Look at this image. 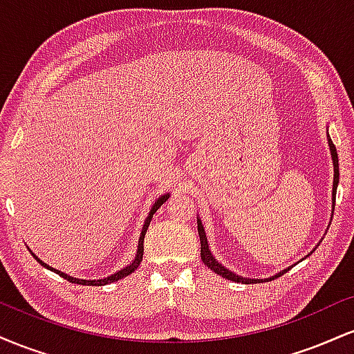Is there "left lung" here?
I'll use <instances>...</instances> for the list:
<instances>
[{
    "mask_svg": "<svg viewBox=\"0 0 354 354\" xmlns=\"http://www.w3.org/2000/svg\"><path fill=\"white\" fill-rule=\"evenodd\" d=\"M326 140H328V146H330V151H331V160H333V169H335V176H333V211H335V200H336V188H338V183H339V166H338V153H336V148L335 145H333L331 138H330V133H326ZM198 221V234H200V241H201V259L203 263H205L206 266L209 268V270H213L214 273L223 276V278L230 279V281H234V283H243V284H254V283H263V281H271V279L278 278V276H281L286 273L290 268H286V270H281L279 273H276L274 276H270V278H265V279H256V278H243V276H239L236 273H233V271L228 270V268H225L221 265V263L218 261L216 258H214L213 253H211L209 250V245H208V238H206V233H205V228H203V223H201V218H196ZM315 251V250H313ZM311 251V253H313ZM310 253V254H311ZM308 254V256H310ZM304 259V258H303Z\"/></svg>",
    "mask_w": 354,
    "mask_h": 354,
    "instance_id": "1",
    "label": "left lung"
}]
</instances>
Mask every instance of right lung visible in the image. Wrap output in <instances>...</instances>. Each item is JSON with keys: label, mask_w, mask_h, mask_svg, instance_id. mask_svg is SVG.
Segmentation results:
<instances>
[{"label": "right lung", "mask_w": 354, "mask_h": 354, "mask_svg": "<svg viewBox=\"0 0 354 354\" xmlns=\"http://www.w3.org/2000/svg\"><path fill=\"white\" fill-rule=\"evenodd\" d=\"M168 198H169V193H165V194H161V196L158 198V200L153 203L151 209H149V213H148V218L145 219V225H143V228H141L140 239H138V250H136L135 259H133V261L129 263L128 266L121 268L120 271H116V273H113V274L106 276V278H101V279H80V278H73V276L66 274V273H63V271H59V270H55V268H51L50 265H46V263L41 261V259H39L38 256H36V254H35L33 251H31V250H30V253H31V256H33V258L36 259V261L39 263V265L46 268V270H50V271H55L56 274H59L61 278L68 279V281H70V283H76V284H84V286H104V284L115 283V281H118V279H121V278H126V276H128V274H131L133 271H135L136 268L140 266L141 259H143V251H145V248H143V243H145V234H146V231H148V226H149V223H151V218H153V214L156 213L158 209H160V206L163 205V203H165L166 200H168Z\"/></svg>", "instance_id": "obj_1"}]
</instances>
